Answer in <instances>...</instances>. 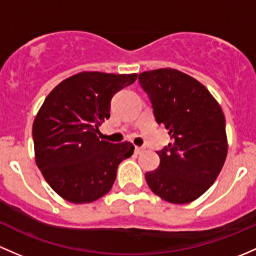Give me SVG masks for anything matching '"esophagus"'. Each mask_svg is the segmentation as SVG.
Masks as SVG:
<instances>
[{
  "mask_svg": "<svg viewBox=\"0 0 256 256\" xmlns=\"http://www.w3.org/2000/svg\"><path fill=\"white\" fill-rule=\"evenodd\" d=\"M144 147H135V152L137 153V154H141L142 152H144Z\"/></svg>",
  "mask_w": 256,
  "mask_h": 256,
  "instance_id": "esophagus-1",
  "label": "esophagus"
}]
</instances>
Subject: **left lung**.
<instances>
[{"instance_id":"8db88e82","label":"left lung","mask_w":256,"mask_h":256,"mask_svg":"<svg viewBox=\"0 0 256 256\" xmlns=\"http://www.w3.org/2000/svg\"><path fill=\"white\" fill-rule=\"evenodd\" d=\"M138 82L172 140L157 150L160 166L147 172V184L168 202H192L214 184L227 157L222 109L200 82L176 70L142 72Z\"/></svg>"}]
</instances>
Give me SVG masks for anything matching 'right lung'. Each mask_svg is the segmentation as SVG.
Here are the masks:
<instances>
[{
  "mask_svg": "<svg viewBox=\"0 0 256 256\" xmlns=\"http://www.w3.org/2000/svg\"><path fill=\"white\" fill-rule=\"evenodd\" d=\"M136 78V74L80 72L45 98L33 124L36 160L48 184L64 200H98L112 188L119 164L132 156V144H110L96 134L110 118L114 94Z\"/></svg>",
  "mask_w": 256,
  "mask_h": 256,
  "instance_id": "add662e5",
  "label": "right lung"
}]
</instances>
